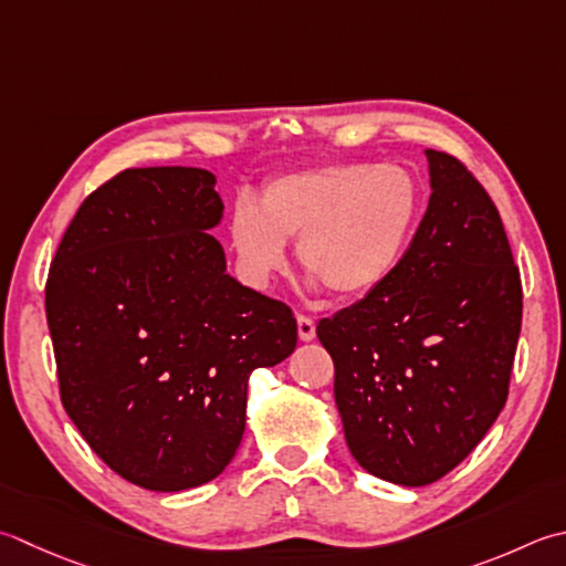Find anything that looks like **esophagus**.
I'll return each mask as SVG.
<instances>
[{
  "instance_id": "obj_1",
  "label": "esophagus",
  "mask_w": 566,
  "mask_h": 566,
  "mask_svg": "<svg viewBox=\"0 0 566 566\" xmlns=\"http://www.w3.org/2000/svg\"><path fill=\"white\" fill-rule=\"evenodd\" d=\"M296 328H298V338H302V340H314V338H316V324H314V318L298 314V316H296Z\"/></svg>"
}]
</instances>
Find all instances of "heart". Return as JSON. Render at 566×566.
Instances as JSON below:
<instances>
[{
  "label": "heart",
  "mask_w": 566,
  "mask_h": 566,
  "mask_svg": "<svg viewBox=\"0 0 566 566\" xmlns=\"http://www.w3.org/2000/svg\"><path fill=\"white\" fill-rule=\"evenodd\" d=\"M419 186L395 164H324L262 186L258 206L240 201L230 245L252 284L286 268L284 242L298 240V262L338 298L378 292L400 270L419 220Z\"/></svg>",
  "instance_id": "obj_1"
}]
</instances>
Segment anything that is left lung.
<instances>
[{
  "instance_id": "left-lung-1",
  "label": "left lung",
  "mask_w": 566,
  "mask_h": 566,
  "mask_svg": "<svg viewBox=\"0 0 566 566\" xmlns=\"http://www.w3.org/2000/svg\"><path fill=\"white\" fill-rule=\"evenodd\" d=\"M424 154L431 196L400 270L316 326L353 459L409 489L457 469L493 427L523 324L491 196L457 157Z\"/></svg>"
}]
</instances>
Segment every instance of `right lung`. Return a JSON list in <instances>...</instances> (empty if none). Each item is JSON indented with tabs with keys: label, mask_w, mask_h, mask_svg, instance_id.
<instances>
[{
	"label": "right lung",
	"mask_w": 566,
	"mask_h": 566,
	"mask_svg": "<svg viewBox=\"0 0 566 566\" xmlns=\"http://www.w3.org/2000/svg\"><path fill=\"white\" fill-rule=\"evenodd\" d=\"M220 218L206 169L119 171L77 208L49 270L65 412L109 469L147 491L223 473L245 431L250 373L296 348L292 308L226 272L208 232Z\"/></svg>",
	"instance_id": "obj_1"
}]
</instances>
